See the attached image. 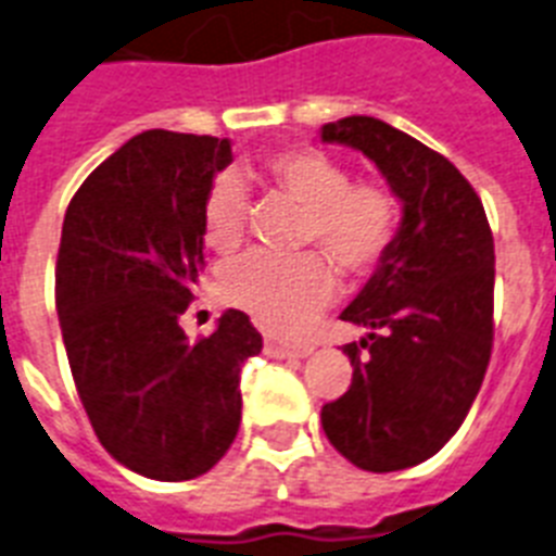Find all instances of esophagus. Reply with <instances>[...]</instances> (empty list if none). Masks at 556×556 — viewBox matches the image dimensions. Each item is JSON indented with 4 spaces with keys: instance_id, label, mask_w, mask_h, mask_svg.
Segmentation results:
<instances>
[{
    "instance_id": "esophagus-1",
    "label": "esophagus",
    "mask_w": 556,
    "mask_h": 556,
    "mask_svg": "<svg viewBox=\"0 0 556 556\" xmlns=\"http://www.w3.org/2000/svg\"><path fill=\"white\" fill-rule=\"evenodd\" d=\"M264 354L275 359L306 357V354H312V345H289L281 343V340H275V337H267V340H264Z\"/></svg>"
}]
</instances>
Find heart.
<instances>
[{
  "mask_svg": "<svg viewBox=\"0 0 556 556\" xmlns=\"http://www.w3.org/2000/svg\"><path fill=\"white\" fill-rule=\"evenodd\" d=\"M269 182L306 205L303 244H320L354 275H368L391 253L400 230L396 197L379 179H351L343 163L317 149H281L264 160ZM205 241L232 250L244 239L247 188L236 174L213 179L202 205ZM227 303L264 329L295 334L337 295V273L320 253L275 255L253 250L219 275Z\"/></svg>",
  "mask_w": 556,
  "mask_h": 556,
  "instance_id": "obj_1",
  "label": "heart"
}]
</instances>
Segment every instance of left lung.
Masks as SVG:
<instances>
[{
  "label": "left lung",
  "instance_id": "left-lung-1",
  "mask_svg": "<svg viewBox=\"0 0 556 556\" xmlns=\"http://www.w3.org/2000/svg\"><path fill=\"white\" fill-rule=\"evenodd\" d=\"M377 163L402 199L391 253L343 320L368 329L343 345L354 374L320 421L340 455L396 472L439 453L481 391L495 340V241L476 188L439 151L377 117L324 126Z\"/></svg>",
  "mask_w": 556,
  "mask_h": 556
}]
</instances>
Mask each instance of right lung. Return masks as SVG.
Returning <instances> with one entry per match:
<instances>
[{
  "label": "right lung",
  "mask_w": 556,
  "mask_h": 556,
  "mask_svg": "<svg viewBox=\"0 0 556 556\" xmlns=\"http://www.w3.org/2000/svg\"><path fill=\"white\" fill-rule=\"evenodd\" d=\"M230 140L151 129L84 179L66 207L55 309L80 405L106 453L154 481L205 476L241 421V365L261 351L230 309L211 337L179 326L202 258V205Z\"/></svg>",
  "instance_id": "add662e5"
}]
</instances>
